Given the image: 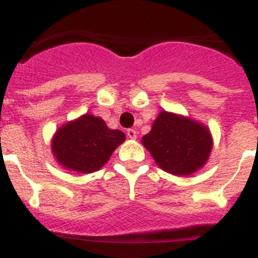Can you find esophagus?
Listing matches in <instances>:
<instances>
[{"label": "esophagus", "mask_w": 258, "mask_h": 258, "mask_svg": "<svg viewBox=\"0 0 258 258\" xmlns=\"http://www.w3.org/2000/svg\"><path fill=\"white\" fill-rule=\"evenodd\" d=\"M126 136L131 138V140H136L137 138V132L134 129H127L126 131Z\"/></svg>", "instance_id": "1"}]
</instances>
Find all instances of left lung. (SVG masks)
<instances>
[{"label": "left lung", "instance_id": "obj_1", "mask_svg": "<svg viewBox=\"0 0 258 258\" xmlns=\"http://www.w3.org/2000/svg\"><path fill=\"white\" fill-rule=\"evenodd\" d=\"M142 143L155 163L174 175H188L200 169L213 146L206 125L166 111L159 113Z\"/></svg>", "mask_w": 258, "mask_h": 258}]
</instances>
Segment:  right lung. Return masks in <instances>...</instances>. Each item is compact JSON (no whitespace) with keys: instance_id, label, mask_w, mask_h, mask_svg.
<instances>
[{"instance_id":"obj_1","label":"right lung","mask_w":258,"mask_h":258,"mask_svg":"<svg viewBox=\"0 0 258 258\" xmlns=\"http://www.w3.org/2000/svg\"><path fill=\"white\" fill-rule=\"evenodd\" d=\"M124 141L121 131H112L101 117L86 113L59 127L52 138L51 150L66 169L93 173L101 169Z\"/></svg>"}]
</instances>
